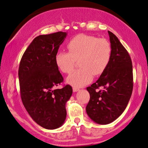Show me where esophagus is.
I'll return each instance as SVG.
<instances>
[{"instance_id": "1", "label": "esophagus", "mask_w": 148, "mask_h": 148, "mask_svg": "<svg viewBox=\"0 0 148 148\" xmlns=\"http://www.w3.org/2000/svg\"><path fill=\"white\" fill-rule=\"evenodd\" d=\"M78 90H79V88H78L73 87V91H74V92H77Z\"/></svg>"}]
</instances>
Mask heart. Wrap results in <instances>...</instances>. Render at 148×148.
Wrapping results in <instances>:
<instances>
[{
  "instance_id": "heart-1",
  "label": "heart",
  "mask_w": 148,
  "mask_h": 148,
  "mask_svg": "<svg viewBox=\"0 0 148 148\" xmlns=\"http://www.w3.org/2000/svg\"><path fill=\"white\" fill-rule=\"evenodd\" d=\"M67 49L69 53L64 51L56 53L55 62L61 72L69 74L78 60L80 68L67 78V82L76 88L89 83L93 75H101L112 59V48L109 41L90 35H76L68 42Z\"/></svg>"
}]
</instances>
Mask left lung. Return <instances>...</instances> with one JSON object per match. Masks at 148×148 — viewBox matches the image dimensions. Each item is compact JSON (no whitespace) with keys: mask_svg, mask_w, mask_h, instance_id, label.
Wrapping results in <instances>:
<instances>
[{"mask_svg":"<svg viewBox=\"0 0 148 148\" xmlns=\"http://www.w3.org/2000/svg\"><path fill=\"white\" fill-rule=\"evenodd\" d=\"M112 48V59L97 81L86 88L90 100L86 111L99 125H108L125 111L133 88V65L128 51L119 38L108 31ZM100 86L103 90L98 91Z\"/></svg>","mask_w":148,"mask_h":148,"instance_id":"obj_1","label":"left lung"}]
</instances>
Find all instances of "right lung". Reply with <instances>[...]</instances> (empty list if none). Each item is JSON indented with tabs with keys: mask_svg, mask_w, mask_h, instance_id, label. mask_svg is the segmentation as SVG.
<instances>
[{
	"mask_svg": "<svg viewBox=\"0 0 148 148\" xmlns=\"http://www.w3.org/2000/svg\"><path fill=\"white\" fill-rule=\"evenodd\" d=\"M66 36V32H58L36 37L19 64L22 103L32 119L47 129H58L64 124L66 102L72 94V88L69 84L53 89L64 81L55 56Z\"/></svg>",
	"mask_w": 148,
	"mask_h": 148,
	"instance_id": "obj_1",
	"label": "right lung"
}]
</instances>
